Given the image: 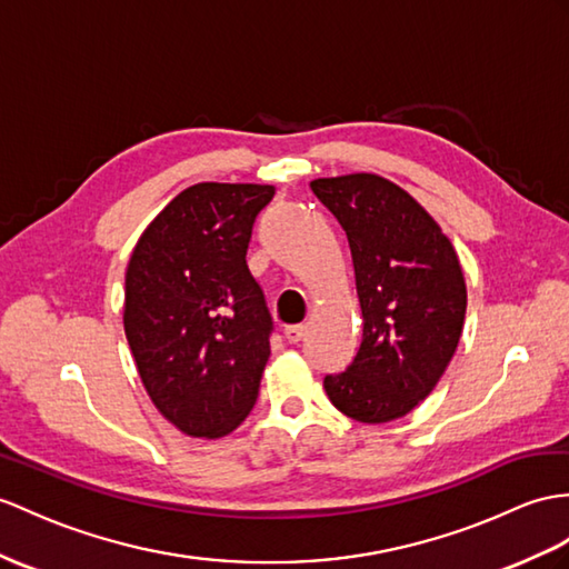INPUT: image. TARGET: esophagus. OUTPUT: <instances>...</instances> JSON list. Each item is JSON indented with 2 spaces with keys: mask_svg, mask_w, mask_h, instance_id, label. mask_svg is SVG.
Returning a JSON list of instances; mask_svg holds the SVG:
<instances>
[{
  "mask_svg": "<svg viewBox=\"0 0 569 569\" xmlns=\"http://www.w3.org/2000/svg\"><path fill=\"white\" fill-rule=\"evenodd\" d=\"M303 332H307V328L303 326H287L284 338H287V342H299L303 338Z\"/></svg>",
  "mask_w": 569,
  "mask_h": 569,
  "instance_id": "esophagus-1",
  "label": "esophagus"
}]
</instances>
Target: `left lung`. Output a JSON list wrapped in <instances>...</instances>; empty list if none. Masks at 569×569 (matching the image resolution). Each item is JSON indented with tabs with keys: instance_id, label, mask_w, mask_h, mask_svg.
<instances>
[{
	"instance_id": "1",
	"label": "left lung",
	"mask_w": 569,
	"mask_h": 569,
	"mask_svg": "<svg viewBox=\"0 0 569 569\" xmlns=\"http://www.w3.org/2000/svg\"><path fill=\"white\" fill-rule=\"evenodd\" d=\"M348 233L362 342L323 389L348 418L381 425L425 400L449 367L466 318V282L447 233L403 188L373 173L311 180Z\"/></svg>"
}]
</instances>
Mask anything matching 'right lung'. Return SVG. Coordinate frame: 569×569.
I'll list each match as a JSON object with an SVG mask.
<instances>
[{
    "instance_id": "right-lung-1",
    "label": "right lung",
    "mask_w": 569,
    "mask_h": 569,
    "mask_svg": "<svg viewBox=\"0 0 569 569\" xmlns=\"http://www.w3.org/2000/svg\"><path fill=\"white\" fill-rule=\"evenodd\" d=\"M272 186L198 183L137 241L124 272V336L151 403L190 437H224L251 412L272 316L246 266Z\"/></svg>"
}]
</instances>
